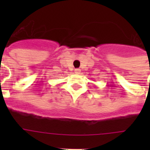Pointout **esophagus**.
Instances as JSON below:
<instances>
[{
    "label": "esophagus",
    "mask_w": 150,
    "mask_h": 150,
    "mask_svg": "<svg viewBox=\"0 0 150 150\" xmlns=\"http://www.w3.org/2000/svg\"><path fill=\"white\" fill-rule=\"evenodd\" d=\"M80 72H81V70H80V69H79V68H76V69H75V74H77V75H79V74H80Z\"/></svg>",
    "instance_id": "esophagus-1"
}]
</instances>
